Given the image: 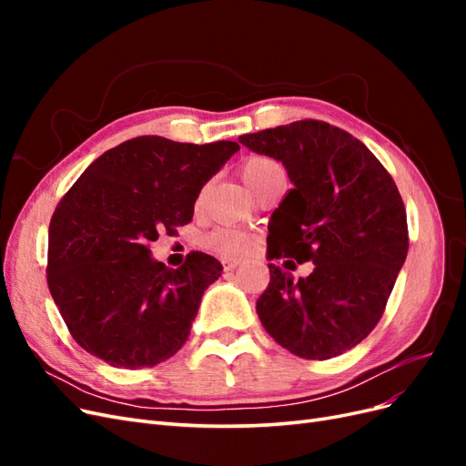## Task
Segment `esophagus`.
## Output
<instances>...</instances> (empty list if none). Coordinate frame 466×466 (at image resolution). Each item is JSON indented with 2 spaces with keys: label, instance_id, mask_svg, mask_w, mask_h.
Listing matches in <instances>:
<instances>
[{
  "label": "esophagus",
  "instance_id": "obj_1",
  "mask_svg": "<svg viewBox=\"0 0 466 466\" xmlns=\"http://www.w3.org/2000/svg\"><path fill=\"white\" fill-rule=\"evenodd\" d=\"M241 264V260H235V258H225L223 260V268L225 270H235V268Z\"/></svg>",
  "mask_w": 466,
  "mask_h": 466
}]
</instances>
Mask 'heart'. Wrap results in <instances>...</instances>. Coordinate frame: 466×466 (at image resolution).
Returning <instances> with one entry per match:
<instances>
[{
  "mask_svg": "<svg viewBox=\"0 0 466 466\" xmlns=\"http://www.w3.org/2000/svg\"><path fill=\"white\" fill-rule=\"evenodd\" d=\"M279 175H284V168L270 157H250L241 165V177L245 180V185L252 190V194H255L264 182ZM252 245H255V241H252V237L248 233L237 228H229V225H223V228L214 229L206 237V247L225 258L243 257L252 248Z\"/></svg>",
  "mask_w": 466,
  "mask_h": 466,
  "instance_id": "obj_1",
  "label": "heart"
}]
</instances>
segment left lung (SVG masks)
<instances>
[{"instance_id":"left-lung-1","label":"left lung","mask_w":466,"mask_h":466,"mask_svg":"<svg viewBox=\"0 0 466 466\" xmlns=\"http://www.w3.org/2000/svg\"><path fill=\"white\" fill-rule=\"evenodd\" d=\"M238 142L281 161L293 182L268 225V258L315 264L299 279L268 264L270 284L257 301L262 327L299 358L340 356L383 317L406 260L399 188L358 137L327 122L298 120Z\"/></svg>"}]
</instances>
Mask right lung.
Returning <instances> with one entry per match:
<instances>
[{"instance_id":"right-lung-1","label":"right lung","mask_w":466,"mask_h":466,"mask_svg":"<svg viewBox=\"0 0 466 466\" xmlns=\"http://www.w3.org/2000/svg\"><path fill=\"white\" fill-rule=\"evenodd\" d=\"M237 142L139 136L105 151L66 192L48 229V288L74 340L112 368H153L182 348L221 276L194 250L177 270L153 260L159 233L190 223L206 182Z\"/></svg>"}]
</instances>
